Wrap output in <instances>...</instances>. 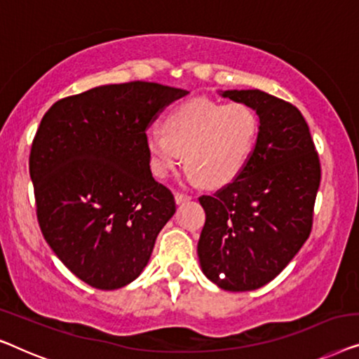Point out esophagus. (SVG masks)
I'll use <instances>...</instances> for the list:
<instances>
[{"label": "esophagus", "instance_id": "34e87169", "mask_svg": "<svg viewBox=\"0 0 359 359\" xmlns=\"http://www.w3.org/2000/svg\"><path fill=\"white\" fill-rule=\"evenodd\" d=\"M174 198H175V203L180 205V203H184V201H189V200H190V195H187V194H180V191H175V194H174Z\"/></svg>", "mask_w": 359, "mask_h": 359}]
</instances>
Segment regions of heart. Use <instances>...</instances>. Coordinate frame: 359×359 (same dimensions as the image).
Returning <instances> with one entry per match:
<instances>
[{
    "instance_id": "heart-1",
    "label": "heart",
    "mask_w": 359,
    "mask_h": 359,
    "mask_svg": "<svg viewBox=\"0 0 359 359\" xmlns=\"http://www.w3.org/2000/svg\"><path fill=\"white\" fill-rule=\"evenodd\" d=\"M257 135L259 118L247 104L195 99L165 114L163 133L148 131L144 146L156 177H169L185 159L190 179L221 187L244 169Z\"/></svg>"
}]
</instances>
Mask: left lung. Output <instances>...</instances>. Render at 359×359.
<instances>
[{
	"label": "left lung",
	"mask_w": 359,
	"mask_h": 359,
	"mask_svg": "<svg viewBox=\"0 0 359 359\" xmlns=\"http://www.w3.org/2000/svg\"><path fill=\"white\" fill-rule=\"evenodd\" d=\"M259 115V135L244 169L213 195H201L206 221L198 259L226 291L266 285L290 264L312 229L320 161L294 105L259 89L224 90Z\"/></svg>",
	"instance_id": "left-lung-1"
}]
</instances>
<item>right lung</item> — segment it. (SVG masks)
Returning a JSON list of instances; mask_svg holds the SVG:
<instances>
[{
    "label": "right lung",
    "mask_w": 359,
    "mask_h": 359,
    "mask_svg": "<svg viewBox=\"0 0 359 359\" xmlns=\"http://www.w3.org/2000/svg\"><path fill=\"white\" fill-rule=\"evenodd\" d=\"M189 90L131 81L60 99L43 115L29 156L37 221L55 255L97 290L138 278L175 213L156 182L146 130Z\"/></svg>",
    "instance_id": "obj_1"
}]
</instances>
